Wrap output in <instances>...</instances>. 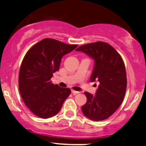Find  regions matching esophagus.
<instances>
[{
  "label": "esophagus",
  "mask_w": 146,
  "mask_h": 146,
  "mask_svg": "<svg viewBox=\"0 0 146 146\" xmlns=\"http://www.w3.org/2000/svg\"><path fill=\"white\" fill-rule=\"evenodd\" d=\"M71 92L73 93V94H78V93H80V92H78V91H75L74 90H71Z\"/></svg>",
  "instance_id": "1"
}]
</instances>
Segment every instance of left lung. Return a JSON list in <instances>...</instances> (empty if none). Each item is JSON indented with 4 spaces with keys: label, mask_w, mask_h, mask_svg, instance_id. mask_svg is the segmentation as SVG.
I'll use <instances>...</instances> for the list:
<instances>
[{
    "label": "left lung",
    "mask_w": 146,
    "mask_h": 146,
    "mask_svg": "<svg viewBox=\"0 0 146 146\" xmlns=\"http://www.w3.org/2000/svg\"><path fill=\"white\" fill-rule=\"evenodd\" d=\"M75 50L94 60L90 82H99L95 94L84 92L87 102L82 107V113L92 120H105L118 109L125 95L126 74L123 60L117 51L105 42L88 43Z\"/></svg>",
    "instance_id": "obj_1"
}]
</instances>
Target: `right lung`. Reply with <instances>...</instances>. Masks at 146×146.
<instances>
[{
    "label": "right lung",
    "instance_id": "add662e5",
    "mask_svg": "<svg viewBox=\"0 0 146 146\" xmlns=\"http://www.w3.org/2000/svg\"><path fill=\"white\" fill-rule=\"evenodd\" d=\"M77 47L44 38L24 56L19 73V90L25 105L38 117L46 119L54 116L71 94L69 88L54 85L50 80L59 70L63 56Z\"/></svg>",
    "mask_w": 146,
    "mask_h": 146
}]
</instances>
